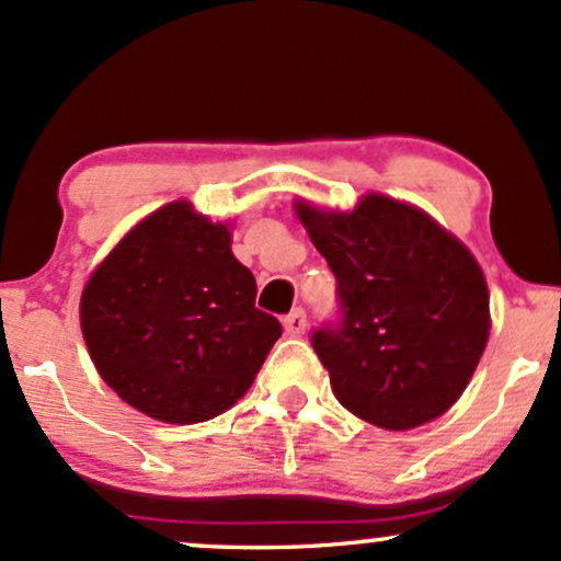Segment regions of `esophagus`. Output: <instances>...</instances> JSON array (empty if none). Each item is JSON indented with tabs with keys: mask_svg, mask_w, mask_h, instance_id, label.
Returning a JSON list of instances; mask_svg holds the SVG:
<instances>
[{
	"mask_svg": "<svg viewBox=\"0 0 561 561\" xmlns=\"http://www.w3.org/2000/svg\"><path fill=\"white\" fill-rule=\"evenodd\" d=\"M285 330H287V335H304V332H306V311L295 309V311L287 313Z\"/></svg>",
	"mask_w": 561,
	"mask_h": 561,
	"instance_id": "34e87169",
	"label": "esophagus"
}]
</instances>
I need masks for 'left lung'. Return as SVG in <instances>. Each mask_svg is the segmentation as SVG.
Listing matches in <instances>:
<instances>
[{
	"mask_svg": "<svg viewBox=\"0 0 561 561\" xmlns=\"http://www.w3.org/2000/svg\"><path fill=\"white\" fill-rule=\"evenodd\" d=\"M337 279L341 322L313 330L332 393L362 421L408 431L458 402L490 335L477 257L434 218L383 194L351 213L295 202Z\"/></svg>",
	"mask_w": 561,
	"mask_h": 561,
	"instance_id": "8db88e82",
	"label": "left lung"
}]
</instances>
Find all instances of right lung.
Returning <instances> with one entry per match:
<instances>
[{"instance_id": "obj_1", "label": "right lung", "mask_w": 561, "mask_h": 561, "mask_svg": "<svg viewBox=\"0 0 561 561\" xmlns=\"http://www.w3.org/2000/svg\"><path fill=\"white\" fill-rule=\"evenodd\" d=\"M255 276L231 231L170 202L108 252L79 304L106 383L162 423H199L242 399L282 324L255 309Z\"/></svg>"}]
</instances>
